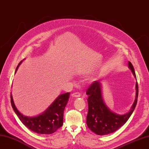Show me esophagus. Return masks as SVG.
Wrapping results in <instances>:
<instances>
[{"label": "esophagus", "mask_w": 149, "mask_h": 149, "mask_svg": "<svg viewBox=\"0 0 149 149\" xmlns=\"http://www.w3.org/2000/svg\"><path fill=\"white\" fill-rule=\"evenodd\" d=\"M72 96L74 97H81V94L79 93H74L72 94Z\"/></svg>", "instance_id": "obj_1"}]
</instances>
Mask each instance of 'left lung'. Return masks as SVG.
I'll return each mask as SVG.
<instances>
[{"label": "left lung", "instance_id": "1", "mask_svg": "<svg viewBox=\"0 0 149 149\" xmlns=\"http://www.w3.org/2000/svg\"><path fill=\"white\" fill-rule=\"evenodd\" d=\"M128 67L136 79L134 68L130 62ZM102 84L100 81H94L87 90L88 96V113L86 118L87 127L98 135H108L121 127L130 117L136 107L138 98L139 87L136 82L135 99L130 111L120 114L111 111L104 103L102 93Z\"/></svg>", "mask_w": 149, "mask_h": 149}]
</instances>
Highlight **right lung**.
Here are the masks:
<instances>
[{"label":"right lung","instance_id":"obj_1","mask_svg":"<svg viewBox=\"0 0 149 149\" xmlns=\"http://www.w3.org/2000/svg\"><path fill=\"white\" fill-rule=\"evenodd\" d=\"M22 61L18 64L15 74ZM10 95L11 105L14 112L22 123L31 131L39 134H52L62 126L63 111L69 98V93L60 94L44 112L35 116L22 114L15 106L12 93Z\"/></svg>","mask_w":149,"mask_h":149}]
</instances>
